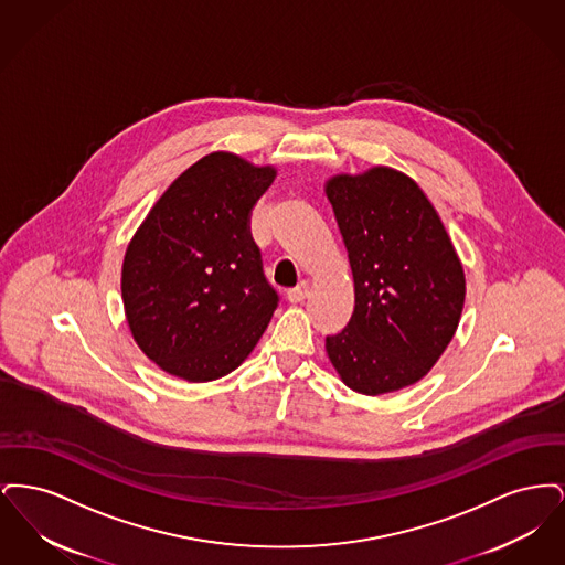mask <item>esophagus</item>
I'll return each instance as SVG.
<instances>
[{"label":"esophagus","mask_w":565,"mask_h":565,"mask_svg":"<svg viewBox=\"0 0 565 565\" xmlns=\"http://www.w3.org/2000/svg\"><path fill=\"white\" fill-rule=\"evenodd\" d=\"M307 292H309V284H307V281H300L296 288L288 290V300H290V302H302Z\"/></svg>","instance_id":"esophagus-1"}]
</instances>
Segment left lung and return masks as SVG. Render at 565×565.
<instances>
[{
    "label": "left lung",
    "mask_w": 565,
    "mask_h": 565,
    "mask_svg": "<svg viewBox=\"0 0 565 565\" xmlns=\"http://www.w3.org/2000/svg\"><path fill=\"white\" fill-rule=\"evenodd\" d=\"M348 247L355 307L326 353L358 394L398 392L428 375L456 334L466 279L434 205L408 175L373 167L326 182Z\"/></svg>",
    "instance_id": "obj_1"
}]
</instances>
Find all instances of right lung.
Instances as JSON below:
<instances>
[{"mask_svg": "<svg viewBox=\"0 0 565 565\" xmlns=\"http://www.w3.org/2000/svg\"><path fill=\"white\" fill-rule=\"evenodd\" d=\"M277 171L212 152L162 192L122 263L135 343L164 373L205 383L235 371L279 296L263 273L249 215Z\"/></svg>", "mask_w": 565, "mask_h": 565, "instance_id": "1", "label": "right lung"}]
</instances>
